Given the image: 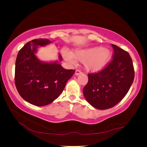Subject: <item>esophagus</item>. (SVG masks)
I'll return each mask as SVG.
<instances>
[{
  "instance_id": "esophagus-1",
  "label": "esophagus",
  "mask_w": 147,
  "mask_h": 147,
  "mask_svg": "<svg viewBox=\"0 0 147 147\" xmlns=\"http://www.w3.org/2000/svg\"><path fill=\"white\" fill-rule=\"evenodd\" d=\"M82 73V71H81V70H80V69H76V76H78V75H79V74H81Z\"/></svg>"
}]
</instances>
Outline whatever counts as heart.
I'll return each mask as SVG.
<instances>
[{
    "mask_svg": "<svg viewBox=\"0 0 147 147\" xmlns=\"http://www.w3.org/2000/svg\"><path fill=\"white\" fill-rule=\"evenodd\" d=\"M62 54L70 63H75L76 58L83 61L84 67L88 71L101 70L109 63L112 52L108 48L94 47L83 49H76L72 54L67 49H63Z\"/></svg>",
    "mask_w": 147,
    "mask_h": 147,
    "instance_id": "1",
    "label": "heart"
}]
</instances>
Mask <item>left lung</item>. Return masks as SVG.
Instances as JSON below:
<instances>
[{
  "label": "left lung",
  "instance_id": "obj_1",
  "mask_svg": "<svg viewBox=\"0 0 147 147\" xmlns=\"http://www.w3.org/2000/svg\"><path fill=\"white\" fill-rule=\"evenodd\" d=\"M112 59L103 69L88 74V82L83 89L90 105L99 110L109 109L128 93L134 78V69L129 53L112 44Z\"/></svg>",
  "mask_w": 147,
  "mask_h": 147
}]
</instances>
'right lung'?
Returning a JSON list of instances; mask_svg holds the SVG:
<instances>
[{
    "mask_svg": "<svg viewBox=\"0 0 147 147\" xmlns=\"http://www.w3.org/2000/svg\"><path fill=\"white\" fill-rule=\"evenodd\" d=\"M51 43L47 39L29 41L20 49L15 63V82L20 96L33 105L51 104L62 93L66 83L75 73L66 69L57 61L45 63L35 55L39 46ZM61 61V55L59 56Z\"/></svg>",
    "mask_w": 147,
    "mask_h": 147,
    "instance_id": "right-lung-1",
    "label": "right lung"
}]
</instances>
